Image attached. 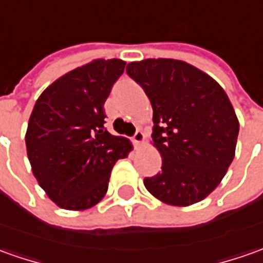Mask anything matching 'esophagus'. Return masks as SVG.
I'll return each mask as SVG.
<instances>
[{"instance_id": "34e87169", "label": "esophagus", "mask_w": 263, "mask_h": 263, "mask_svg": "<svg viewBox=\"0 0 263 263\" xmlns=\"http://www.w3.org/2000/svg\"><path fill=\"white\" fill-rule=\"evenodd\" d=\"M144 139H145V135H144V132L142 131H137L135 132V135L132 137V142L135 144V146H139L144 144Z\"/></svg>"}]
</instances>
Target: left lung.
I'll list each match as a JSON object with an SVG mask.
<instances>
[{
  "mask_svg": "<svg viewBox=\"0 0 263 263\" xmlns=\"http://www.w3.org/2000/svg\"><path fill=\"white\" fill-rule=\"evenodd\" d=\"M126 73L153 106V141L161 171L144 178L154 197L185 207L206 199L235 158L239 121L223 87L204 71L174 59L132 62Z\"/></svg>",
  "mask_w": 263,
  "mask_h": 263,
  "instance_id": "left-lung-1",
  "label": "left lung"
}]
</instances>
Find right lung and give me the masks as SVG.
Instances as JSON below:
<instances>
[{"instance_id": "1", "label": "right lung", "mask_w": 263, "mask_h": 263, "mask_svg": "<svg viewBox=\"0 0 263 263\" xmlns=\"http://www.w3.org/2000/svg\"><path fill=\"white\" fill-rule=\"evenodd\" d=\"M125 62L96 59L53 82L37 99L26 134L34 177L51 201L85 210L108 192L115 162L128 157L129 139L106 131L105 101Z\"/></svg>"}]
</instances>
